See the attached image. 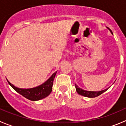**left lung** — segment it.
<instances>
[{"label": "left lung", "instance_id": "1", "mask_svg": "<svg viewBox=\"0 0 126 126\" xmlns=\"http://www.w3.org/2000/svg\"><path fill=\"white\" fill-rule=\"evenodd\" d=\"M75 87H76V91H77V93H78L79 94L82 95V96H85V97H97V96L101 95V94H102L103 93H104L105 91H107V90H108V88H107L105 89V90H102V91H85V90H82V89L80 88L76 84H75Z\"/></svg>", "mask_w": 126, "mask_h": 126}]
</instances>
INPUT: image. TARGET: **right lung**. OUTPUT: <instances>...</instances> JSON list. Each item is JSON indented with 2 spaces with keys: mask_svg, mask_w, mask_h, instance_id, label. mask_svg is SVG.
Returning a JSON list of instances; mask_svg holds the SVG:
<instances>
[{
  "mask_svg": "<svg viewBox=\"0 0 126 126\" xmlns=\"http://www.w3.org/2000/svg\"><path fill=\"white\" fill-rule=\"evenodd\" d=\"M57 72H54L51 77L47 80L46 82H44L43 84L37 87L29 89H23L19 88L11 84L10 82L8 83L16 92L19 93L25 98L30 101H39L43 98H45L47 96H49L52 90V85L54 79L55 77V75Z\"/></svg>",
  "mask_w": 126,
  "mask_h": 126,
  "instance_id": "obj_1",
  "label": "right lung"
}]
</instances>
